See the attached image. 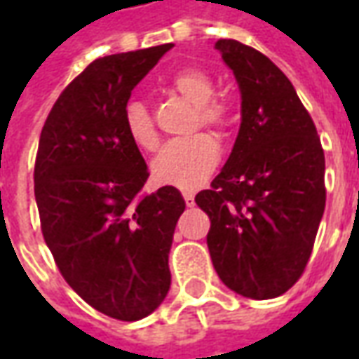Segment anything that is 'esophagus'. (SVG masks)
<instances>
[{"mask_svg": "<svg viewBox=\"0 0 359 359\" xmlns=\"http://www.w3.org/2000/svg\"><path fill=\"white\" fill-rule=\"evenodd\" d=\"M182 198H184V203H187L188 208H192V205H194V194H192V192H184Z\"/></svg>", "mask_w": 359, "mask_h": 359, "instance_id": "esophagus-1", "label": "esophagus"}]
</instances>
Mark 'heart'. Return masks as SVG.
<instances>
[{"label":"heart","mask_w":359,"mask_h":359,"mask_svg":"<svg viewBox=\"0 0 359 359\" xmlns=\"http://www.w3.org/2000/svg\"><path fill=\"white\" fill-rule=\"evenodd\" d=\"M171 88L196 105V126L202 125L217 136L231 130V111L225 102L215 100V82L203 69L188 67L171 76ZM125 133L136 148L154 151L157 136L148 105L140 100H130L123 109ZM219 148L208 134H194L188 138L165 144L151 165L154 179L161 184L180 190H194L210 179L217 167Z\"/></svg>","instance_id":"heart-1"}]
</instances>
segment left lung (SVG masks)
I'll use <instances>...</instances> for the list:
<instances>
[{"instance_id": "1", "label": "left lung", "mask_w": 359, "mask_h": 359, "mask_svg": "<svg viewBox=\"0 0 359 359\" xmlns=\"http://www.w3.org/2000/svg\"><path fill=\"white\" fill-rule=\"evenodd\" d=\"M242 95V123L225 167L196 203L211 221L219 278L254 300L302 277L325 211V154L292 82L262 51L219 40Z\"/></svg>"}]
</instances>
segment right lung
I'll use <instances>...</instances> for the list:
<instances>
[{
	"mask_svg": "<svg viewBox=\"0 0 359 359\" xmlns=\"http://www.w3.org/2000/svg\"><path fill=\"white\" fill-rule=\"evenodd\" d=\"M171 48L92 61L53 103L36 154L34 196L55 265L118 321L149 316L169 292V250L187 208L175 187L142 192L148 167L123 123L133 88Z\"/></svg>",
	"mask_w": 359,
	"mask_h": 359,
	"instance_id": "right-lung-1",
	"label": "right lung"
}]
</instances>
